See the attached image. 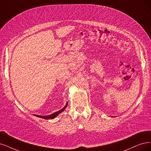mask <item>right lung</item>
Returning a JSON list of instances; mask_svg holds the SVG:
<instances>
[{
  "label": "right lung",
  "instance_id": "1",
  "mask_svg": "<svg viewBox=\"0 0 151 151\" xmlns=\"http://www.w3.org/2000/svg\"><path fill=\"white\" fill-rule=\"evenodd\" d=\"M67 106H68V103L66 104V105L62 109L58 111H57V112H55V113H53L52 114H50V115H48V116H39V115L35 114V116L38 117V118H43V119H52L55 118L56 117H57L58 115H59L61 113H62L63 111H65V109L67 107Z\"/></svg>",
  "mask_w": 151,
  "mask_h": 151
}]
</instances>
